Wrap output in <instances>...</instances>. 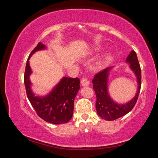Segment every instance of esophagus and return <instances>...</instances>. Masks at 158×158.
Returning a JSON list of instances; mask_svg holds the SVG:
<instances>
[{
  "label": "esophagus",
  "instance_id": "1",
  "mask_svg": "<svg viewBox=\"0 0 158 158\" xmlns=\"http://www.w3.org/2000/svg\"><path fill=\"white\" fill-rule=\"evenodd\" d=\"M81 84L82 86H88L90 84V81L87 79L83 78L81 81Z\"/></svg>",
  "mask_w": 158,
  "mask_h": 158
}]
</instances>
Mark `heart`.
Returning <instances> with one entry per match:
<instances>
[{"mask_svg":"<svg viewBox=\"0 0 158 158\" xmlns=\"http://www.w3.org/2000/svg\"><path fill=\"white\" fill-rule=\"evenodd\" d=\"M100 50V49H95V51H99Z\"/></svg>","mask_w":158,"mask_h":158,"instance_id":"heart-1","label":"heart"}]
</instances>
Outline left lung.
Masks as SVG:
<instances>
[{"label":"left lung","mask_w":158,"mask_h":158,"mask_svg":"<svg viewBox=\"0 0 158 158\" xmlns=\"http://www.w3.org/2000/svg\"><path fill=\"white\" fill-rule=\"evenodd\" d=\"M125 61L129 65V68L135 74L137 83V90L135 95L126 103H118L109 95V77L111 74V71L115 68V66L104 69L103 71L96 74L92 80L93 89L95 90L97 98L95 104L97 113L102 118L106 121H114L129 113L135 105L139 95L141 78V68L137 53L135 51H132L130 53Z\"/></svg>","instance_id":"left-lung-1"}]
</instances>
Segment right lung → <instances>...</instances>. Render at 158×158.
<instances>
[{
	"mask_svg": "<svg viewBox=\"0 0 158 158\" xmlns=\"http://www.w3.org/2000/svg\"><path fill=\"white\" fill-rule=\"evenodd\" d=\"M47 49L46 45L39 42L29 55L24 74L26 94L31 105L42 119L52 124L66 123L73 117L74 100L80 89L79 79L63 77L49 93L43 96L35 95L31 88L33 84L30 76L33 71L29 60L35 52Z\"/></svg>",
	"mask_w": 158,
	"mask_h": 158,
	"instance_id": "add662e5",
	"label": "right lung"
}]
</instances>
